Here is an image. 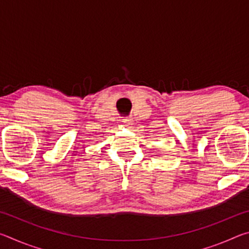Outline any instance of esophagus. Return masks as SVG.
<instances>
[{
	"mask_svg": "<svg viewBox=\"0 0 249 249\" xmlns=\"http://www.w3.org/2000/svg\"><path fill=\"white\" fill-rule=\"evenodd\" d=\"M123 123H124L125 125L129 126V125L133 124V120L130 119V117H125V119H123Z\"/></svg>",
	"mask_w": 249,
	"mask_h": 249,
	"instance_id": "obj_1",
	"label": "esophagus"
}]
</instances>
